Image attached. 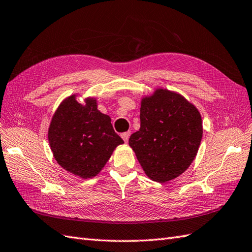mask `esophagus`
<instances>
[{
    "instance_id": "obj_1",
    "label": "esophagus",
    "mask_w": 252,
    "mask_h": 252,
    "mask_svg": "<svg viewBox=\"0 0 252 252\" xmlns=\"http://www.w3.org/2000/svg\"><path fill=\"white\" fill-rule=\"evenodd\" d=\"M130 136H131V132H125V133L121 134V137L124 138V140L126 141V143H127L128 138H130Z\"/></svg>"
}]
</instances>
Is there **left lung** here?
Returning <instances> with one entry per match:
<instances>
[{"label": "left lung", "mask_w": 252, "mask_h": 252, "mask_svg": "<svg viewBox=\"0 0 252 252\" xmlns=\"http://www.w3.org/2000/svg\"><path fill=\"white\" fill-rule=\"evenodd\" d=\"M201 138L198 109L181 94L157 89L141 101L140 128L131 135L128 145L146 175L164 183L189 168Z\"/></svg>", "instance_id": "1"}]
</instances>
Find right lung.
<instances>
[{
	"label": "right lung",
	"mask_w": 252,
	"mask_h": 252,
	"mask_svg": "<svg viewBox=\"0 0 252 252\" xmlns=\"http://www.w3.org/2000/svg\"><path fill=\"white\" fill-rule=\"evenodd\" d=\"M48 137L56 162L83 179L98 175L115 148L124 144L114 131L111 118L98 111L95 100L87 99L82 105L75 95L57 108Z\"/></svg>",
	"instance_id": "right-lung-1"
}]
</instances>
